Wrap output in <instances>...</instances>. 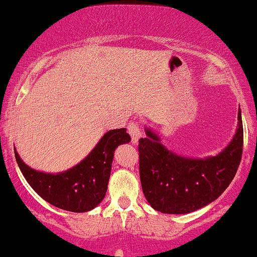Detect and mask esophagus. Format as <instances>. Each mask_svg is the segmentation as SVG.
<instances>
[{"instance_id": "obj_1", "label": "esophagus", "mask_w": 257, "mask_h": 257, "mask_svg": "<svg viewBox=\"0 0 257 257\" xmlns=\"http://www.w3.org/2000/svg\"><path fill=\"white\" fill-rule=\"evenodd\" d=\"M127 130H128V134L131 135L132 143H134V145H136V143L139 142V140L142 137V131H141L139 123H137L136 121H131V122L128 123Z\"/></svg>"}]
</instances>
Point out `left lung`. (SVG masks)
<instances>
[{
  "label": "left lung",
  "instance_id": "left-lung-1",
  "mask_svg": "<svg viewBox=\"0 0 257 257\" xmlns=\"http://www.w3.org/2000/svg\"><path fill=\"white\" fill-rule=\"evenodd\" d=\"M140 140V178L146 200L156 211L186 214L217 200L231 183L242 153L241 111L229 145L216 156L184 157L168 150L158 134L145 128Z\"/></svg>",
  "mask_w": 257,
  "mask_h": 257
}]
</instances>
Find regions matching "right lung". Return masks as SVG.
I'll list each match as a JSON object with an SVG mask.
<instances>
[{
	"label": "right lung",
	"mask_w": 257,
	"mask_h": 257,
	"mask_svg": "<svg viewBox=\"0 0 257 257\" xmlns=\"http://www.w3.org/2000/svg\"><path fill=\"white\" fill-rule=\"evenodd\" d=\"M130 141L126 128L110 130L83 161L61 173L35 170L22 161L17 151L15 156L23 176L40 197L57 208L81 213L92 211L104 200L114 152Z\"/></svg>",
	"instance_id": "right-lung-1"
}]
</instances>
